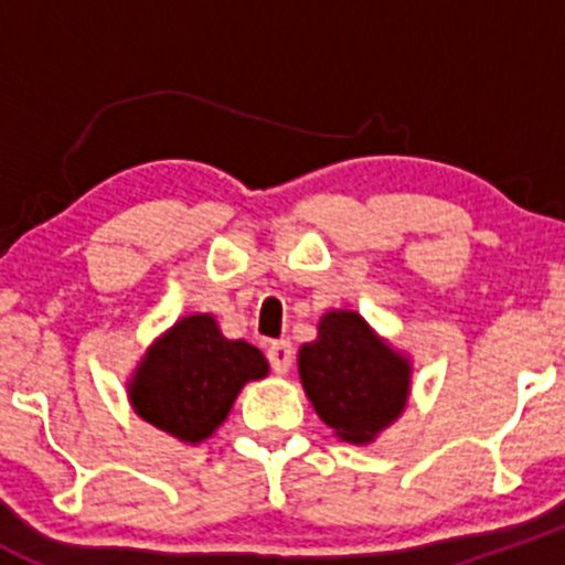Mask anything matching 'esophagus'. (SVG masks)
Masks as SVG:
<instances>
[{
    "label": "esophagus",
    "mask_w": 565,
    "mask_h": 565,
    "mask_svg": "<svg viewBox=\"0 0 565 565\" xmlns=\"http://www.w3.org/2000/svg\"><path fill=\"white\" fill-rule=\"evenodd\" d=\"M267 361H270L273 372L287 374L289 369H292V361H295L292 344H289V341H273V344L267 347Z\"/></svg>",
    "instance_id": "34e87169"
}]
</instances>
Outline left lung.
Listing matches in <instances>:
<instances>
[{"label": "left lung", "mask_w": 565, "mask_h": 565, "mask_svg": "<svg viewBox=\"0 0 565 565\" xmlns=\"http://www.w3.org/2000/svg\"><path fill=\"white\" fill-rule=\"evenodd\" d=\"M298 374L315 413L339 440L369 446L402 418L413 363L358 311L330 309L300 347Z\"/></svg>", "instance_id": "1"}]
</instances>
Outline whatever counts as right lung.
Wrapping results in <instances>:
<instances>
[{"instance_id":"1","label":"right lung","mask_w":565,"mask_h":565,"mask_svg":"<svg viewBox=\"0 0 565 565\" xmlns=\"http://www.w3.org/2000/svg\"><path fill=\"white\" fill-rule=\"evenodd\" d=\"M270 372L243 339H226L213 315H188L158 335L128 380V402L141 420L199 446L226 420L243 385Z\"/></svg>"}]
</instances>
